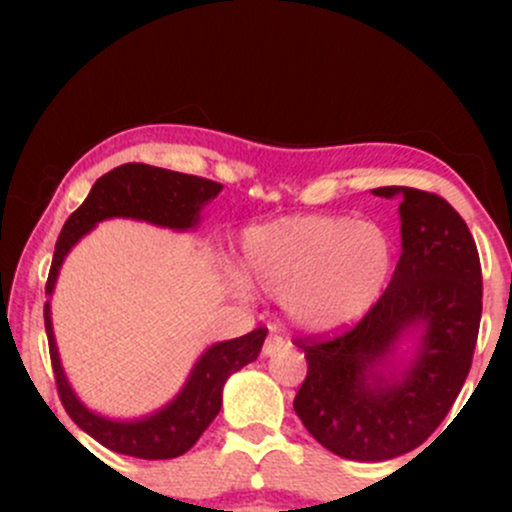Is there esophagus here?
Instances as JSON below:
<instances>
[{
	"label": "esophagus",
	"instance_id": "obj_1",
	"mask_svg": "<svg viewBox=\"0 0 512 512\" xmlns=\"http://www.w3.org/2000/svg\"><path fill=\"white\" fill-rule=\"evenodd\" d=\"M284 346H286L284 339L276 337V334H272V337H267V342H264L262 354H264V356H276L281 349H284Z\"/></svg>",
	"mask_w": 512,
	"mask_h": 512
}]
</instances>
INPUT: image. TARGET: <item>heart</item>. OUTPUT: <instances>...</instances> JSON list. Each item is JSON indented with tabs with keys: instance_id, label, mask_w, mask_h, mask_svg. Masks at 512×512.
I'll return each instance as SVG.
<instances>
[{
	"instance_id": "obj_1",
	"label": "heart",
	"mask_w": 512,
	"mask_h": 512,
	"mask_svg": "<svg viewBox=\"0 0 512 512\" xmlns=\"http://www.w3.org/2000/svg\"><path fill=\"white\" fill-rule=\"evenodd\" d=\"M228 281L279 296L286 320L308 334L346 330L378 305L392 274V240L380 223L342 214H289L240 236Z\"/></svg>"
}]
</instances>
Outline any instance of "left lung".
Segmentation results:
<instances>
[{
  "mask_svg": "<svg viewBox=\"0 0 512 512\" xmlns=\"http://www.w3.org/2000/svg\"><path fill=\"white\" fill-rule=\"evenodd\" d=\"M399 199L402 255L383 298L354 330L296 342L308 375L293 399L317 443L356 462L419 448L460 395L481 320V264L462 216L431 192L375 187Z\"/></svg>",
  "mask_w": 512,
  "mask_h": 512,
  "instance_id": "obj_1",
  "label": "left lung"
}]
</instances>
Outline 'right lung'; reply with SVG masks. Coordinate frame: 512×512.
Masks as SVG:
<instances>
[{
  "mask_svg": "<svg viewBox=\"0 0 512 512\" xmlns=\"http://www.w3.org/2000/svg\"><path fill=\"white\" fill-rule=\"evenodd\" d=\"M221 190L223 185L219 182L146 166V163H125L105 173L91 187L84 204L69 216L57 238L48 286H45L48 298L55 293L62 262L67 260L74 245L101 221L134 219L178 233L195 231L202 221V209L211 199L219 197ZM45 332H48L57 392L74 424L108 450L142 457V460H173L190 450L221 411L226 380L260 356L267 337V330L260 327L238 339L211 344L197 358L185 385L168 404L139 419H110L88 409L69 383L52 330L50 301L45 303Z\"/></svg>",
  "mask_w": 512,
  "mask_h": 512,
  "instance_id": "obj_1",
  "label": "right lung"
}]
</instances>
